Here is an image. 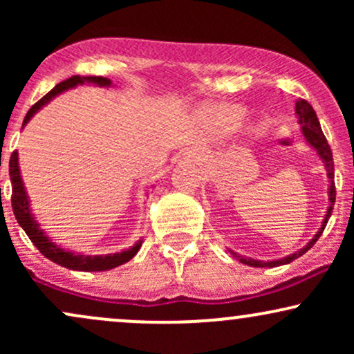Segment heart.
I'll return each instance as SVG.
<instances>
[{
	"mask_svg": "<svg viewBox=\"0 0 354 354\" xmlns=\"http://www.w3.org/2000/svg\"><path fill=\"white\" fill-rule=\"evenodd\" d=\"M213 113L221 123H234L241 118V109L236 106H219Z\"/></svg>",
	"mask_w": 354,
	"mask_h": 354,
	"instance_id": "b5f03b06",
	"label": "heart"
}]
</instances>
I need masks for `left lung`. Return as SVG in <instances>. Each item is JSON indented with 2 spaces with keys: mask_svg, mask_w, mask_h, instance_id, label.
<instances>
[{
  "mask_svg": "<svg viewBox=\"0 0 354 354\" xmlns=\"http://www.w3.org/2000/svg\"><path fill=\"white\" fill-rule=\"evenodd\" d=\"M295 109H296V115H298L299 124H301V131H303L304 140H306L308 143H310L313 148L316 149V153L319 154V158L323 160V163H324V168H326V171H328V178H330V208H328L326 218H324L323 225H321L318 233H316L315 238H313L311 241L303 248V250H299L298 253L288 256V258H283V259H276V261H256V259H245V258H239V256H238L239 261L245 263V265H250V266H254V268H263V266L274 268V266L286 265V263H291L293 259L299 258V256L306 253V251L310 250V248L315 245L316 241H318V238L321 236V233L324 231V226H326L328 219H330L331 213H333V205H335V200H336V186H335V163H333L331 148H330V145H328L326 136H324L323 131H321L318 116H316V111L313 109L311 104L308 103L306 100L299 98L298 101H296V108Z\"/></svg>",
  "mask_w": 354,
  "mask_h": 354,
  "instance_id": "left-lung-1",
  "label": "left lung"
}]
</instances>
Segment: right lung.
Here are the masks:
<instances>
[{
	"label": "right lung",
	"instance_id": "add662e5",
	"mask_svg": "<svg viewBox=\"0 0 354 354\" xmlns=\"http://www.w3.org/2000/svg\"><path fill=\"white\" fill-rule=\"evenodd\" d=\"M83 83H93L98 84V86H109L111 80L104 78V76H71V78L61 81L51 89L48 95H44L38 103H35L30 108V111L24 116L23 126L31 120V116L38 111L39 108H43L48 101L55 98L56 95H59L64 89L75 88L76 84ZM10 178H11V186H13V193H11V206H13V213L16 216V221L19 223V226L24 230V233L28 234V238L31 239V243L38 248L39 253L46 256L48 259L55 261L56 265L70 268V270L76 271H108L113 268L123 265V263L129 261L138 253L140 250L141 241L136 243L135 246L129 248L128 251H121V253L108 254V256H81V254H73L70 251H64L63 248L56 246L55 243H51V239L46 238V234L38 228V223L35 221L33 214L30 213V201H28L26 191H24L21 176H19V166H18V151L11 153L10 158Z\"/></svg>",
	"mask_w": 354,
	"mask_h": 354
}]
</instances>
